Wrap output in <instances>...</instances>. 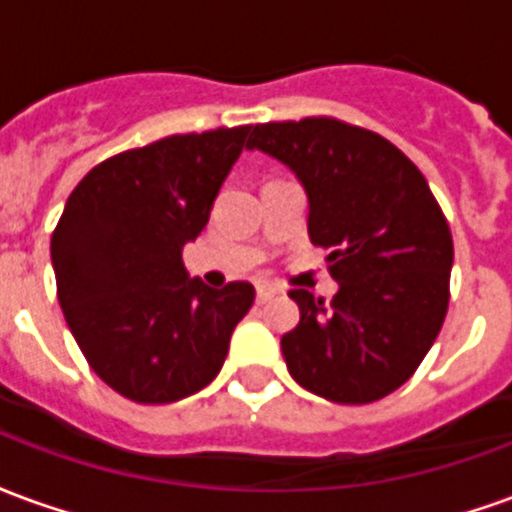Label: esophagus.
I'll use <instances>...</instances> for the list:
<instances>
[{
	"mask_svg": "<svg viewBox=\"0 0 512 512\" xmlns=\"http://www.w3.org/2000/svg\"><path fill=\"white\" fill-rule=\"evenodd\" d=\"M277 293L279 288H274V285H266V282H260V285H257V301H260V304H266L268 299H274Z\"/></svg>",
	"mask_w": 512,
	"mask_h": 512,
	"instance_id": "1",
	"label": "esophagus"
}]
</instances>
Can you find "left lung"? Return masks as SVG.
Instances as JSON below:
<instances>
[{"label":"left lung","instance_id":"1","mask_svg":"<svg viewBox=\"0 0 512 512\" xmlns=\"http://www.w3.org/2000/svg\"><path fill=\"white\" fill-rule=\"evenodd\" d=\"M246 147L299 178L310 241L340 282L332 304L290 290V376L332 403L381 400L414 376L450 304L452 235L428 180L389 139L332 117L263 123Z\"/></svg>","mask_w":512,"mask_h":512}]
</instances>
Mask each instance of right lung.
Segmentation results:
<instances>
[{"instance_id": "1", "label": "right lung", "mask_w": 512, "mask_h": 512, "mask_svg": "<svg viewBox=\"0 0 512 512\" xmlns=\"http://www.w3.org/2000/svg\"><path fill=\"white\" fill-rule=\"evenodd\" d=\"M252 126L175 134L106 158L82 178L51 235L57 296L98 376L136 403H175L219 376L255 288L189 279L183 246Z\"/></svg>"}]
</instances>
